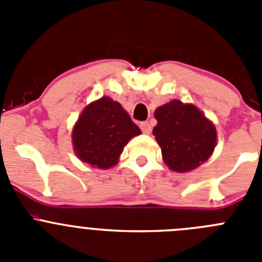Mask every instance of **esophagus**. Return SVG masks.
<instances>
[{"label": "esophagus", "instance_id": "34e87169", "mask_svg": "<svg viewBox=\"0 0 262 262\" xmlns=\"http://www.w3.org/2000/svg\"><path fill=\"white\" fill-rule=\"evenodd\" d=\"M140 128H142V131L144 134H151L152 131L149 122H142V123H140Z\"/></svg>", "mask_w": 262, "mask_h": 262}]
</instances>
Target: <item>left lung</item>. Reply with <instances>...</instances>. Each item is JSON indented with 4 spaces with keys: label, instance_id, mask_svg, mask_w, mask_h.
I'll return each instance as SVG.
<instances>
[{
    "label": "left lung",
    "instance_id": "obj_1",
    "mask_svg": "<svg viewBox=\"0 0 262 262\" xmlns=\"http://www.w3.org/2000/svg\"><path fill=\"white\" fill-rule=\"evenodd\" d=\"M155 118L152 134L170 170L191 172L210 159L216 147V128L196 106L173 99L157 107Z\"/></svg>",
    "mask_w": 262,
    "mask_h": 262
}]
</instances>
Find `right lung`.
<instances>
[{"mask_svg": "<svg viewBox=\"0 0 262 262\" xmlns=\"http://www.w3.org/2000/svg\"><path fill=\"white\" fill-rule=\"evenodd\" d=\"M142 131L128 113L110 97L86 106L72 129V144L82 163L98 169L117 165L127 143Z\"/></svg>", "mask_w": 262, "mask_h": 262, "instance_id": "obj_1", "label": "right lung"}]
</instances>
